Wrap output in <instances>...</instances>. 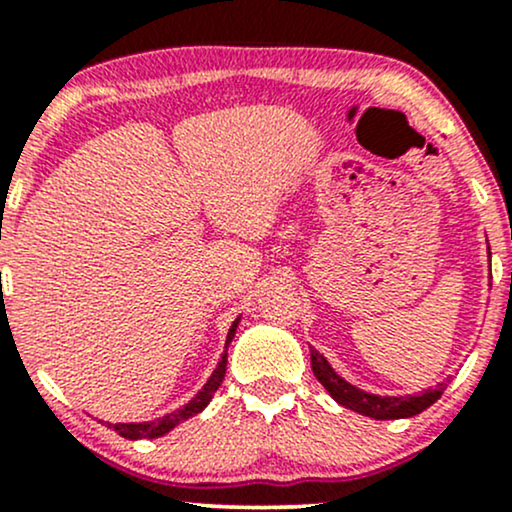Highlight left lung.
I'll return each mask as SVG.
<instances>
[{
    "mask_svg": "<svg viewBox=\"0 0 512 512\" xmlns=\"http://www.w3.org/2000/svg\"><path fill=\"white\" fill-rule=\"evenodd\" d=\"M310 366H313L315 378L320 380L327 392H330L332 399H337L342 407L356 411V414H363L368 416V419H378V421L409 419V416L421 414V411L431 407L433 402H438L440 395L445 392V387H448L445 383H438L436 387H428V390L419 392V395H407V397L375 395V392H366L361 390V387L351 385L349 380H344L342 375L330 366V361H327L320 351L313 349V346H310Z\"/></svg>",
    "mask_w": 512,
    "mask_h": 512,
    "instance_id": "left-lung-1",
    "label": "left lung"
}]
</instances>
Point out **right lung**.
<instances>
[{
    "instance_id": "right-lung-1",
    "label": "right lung",
    "mask_w": 512,
    "mask_h": 512,
    "mask_svg": "<svg viewBox=\"0 0 512 512\" xmlns=\"http://www.w3.org/2000/svg\"><path fill=\"white\" fill-rule=\"evenodd\" d=\"M240 325V317H236L231 325V330H228V337H226V344H223V354H221V361L219 366L214 368V373L209 375V380L204 383L202 390L197 392L195 397L190 399V402L185 404V407L170 411V414L161 416V419H154V421H137V424H110V421H103L105 426L113 428L115 433H120L122 438L127 440H142V438H161L166 436V433L173 431L175 426H180L182 421L192 419V416H197L199 411L207 409V404L211 402V397H214V392L219 390L221 383H223V375H226V363H228V344L233 342V337H236V330Z\"/></svg>"
}]
</instances>
